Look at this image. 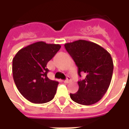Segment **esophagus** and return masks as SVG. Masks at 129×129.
Wrapping results in <instances>:
<instances>
[{
	"label": "esophagus",
	"mask_w": 129,
	"mask_h": 129,
	"mask_svg": "<svg viewBox=\"0 0 129 129\" xmlns=\"http://www.w3.org/2000/svg\"><path fill=\"white\" fill-rule=\"evenodd\" d=\"M70 81H71V79H70V77H68L67 79H66L64 81V83L68 84V83H69V82H70Z\"/></svg>",
	"instance_id": "1"
}]
</instances>
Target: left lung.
Returning a JSON list of instances; mask_svg holds the SVG:
<instances>
[{
	"label": "left lung",
	"instance_id": "1",
	"mask_svg": "<svg viewBox=\"0 0 129 129\" xmlns=\"http://www.w3.org/2000/svg\"><path fill=\"white\" fill-rule=\"evenodd\" d=\"M65 48L78 67V75L86 77L78 81L79 90L70 98L81 105L89 106L99 102L111 84L113 62L108 51L97 43L78 40L67 43Z\"/></svg>",
	"mask_w": 129,
	"mask_h": 129
}]
</instances>
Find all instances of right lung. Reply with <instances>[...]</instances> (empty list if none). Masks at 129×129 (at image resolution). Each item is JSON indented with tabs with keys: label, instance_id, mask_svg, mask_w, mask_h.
<instances>
[{
	"label": "right lung",
	"instance_id": "right-lung-1",
	"mask_svg": "<svg viewBox=\"0 0 129 129\" xmlns=\"http://www.w3.org/2000/svg\"><path fill=\"white\" fill-rule=\"evenodd\" d=\"M60 48L59 44L39 41L21 49L13 58L14 81L30 102L44 104L54 97L59 82L48 78L46 66Z\"/></svg>",
	"mask_w": 129,
	"mask_h": 129
}]
</instances>
